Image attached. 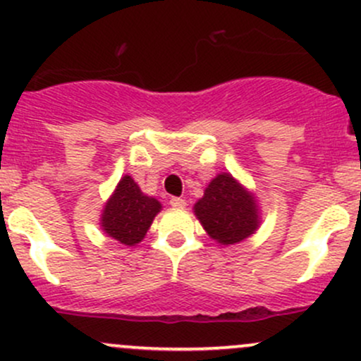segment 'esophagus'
<instances>
[{"label":"esophagus","mask_w":361,"mask_h":361,"mask_svg":"<svg viewBox=\"0 0 361 361\" xmlns=\"http://www.w3.org/2000/svg\"><path fill=\"white\" fill-rule=\"evenodd\" d=\"M169 204H171L173 207H178V209H183V207L186 205V202L180 197H171L169 198Z\"/></svg>","instance_id":"esophagus-1"}]
</instances>
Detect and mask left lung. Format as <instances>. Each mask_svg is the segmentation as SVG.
I'll use <instances>...</instances> for the list:
<instances>
[{"instance_id": "1", "label": "left lung", "mask_w": 361, "mask_h": 361, "mask_svg": "<svg viewBox=\"0 0 361 361\" xmlns=\"http://www.w3.org/2000/svg\"><path fill=\"white\" fill-rule=\"evenodd\" d=\"M195 214L210 238L221 244H235L258 229V207L229 173L215 176L204 197L195 204Z\"/></svg>"}]
</instances>
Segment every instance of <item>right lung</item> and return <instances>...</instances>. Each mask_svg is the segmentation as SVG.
<instances>
[{"label":"right lung","mask_w":361,"mask_h":361,"mask_svg":"<svg viewBox=\"0 0 361 361\" xmlns=\"http://www.w3.org/2000/svg\"><path fill=\"white\" fill-rule=\"evenodd\" d=\"M159 210L156 198L140 192L130 176H123L103 210V231L118 243L134 246L142 241Z\"/></svg>","instance_id":"obj_1"}]
</instances>
